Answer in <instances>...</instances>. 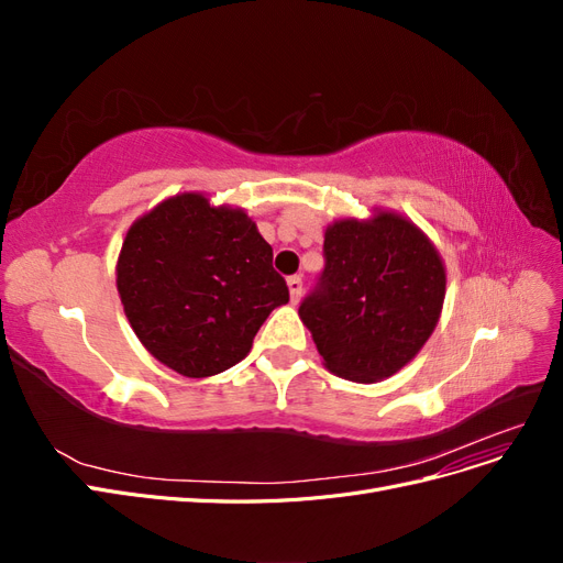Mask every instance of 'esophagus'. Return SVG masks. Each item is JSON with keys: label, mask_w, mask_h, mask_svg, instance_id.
I'll return each instance as SVG.
<instances>
[{"label": "esophagus", "mask_w": 563, "mask_h": 563, "mask_svg": "<svg viewBox=\"0 0 563 563\" xmlns=\"http://www.w3.org/2000/svg\"><path fill=\"white\" fill-rule=\"evenodd\" d=\"M286 284H288V294H291V302H298L302 298V279H300V275L288 277Z\"/></svg>", "instance_id": "obj_1"}]
</instances>
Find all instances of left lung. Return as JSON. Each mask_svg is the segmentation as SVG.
<instances>
[{"instance_id":"obj_1","label":"left lung","mask_w":563,"mask_h":563,"mask_svg":"<svg viewBox=\"0 0 563 563\" xmlns=\"http://www.w3.org/2000/svg\"><path fill=\"white\" fill-rule=\"evenodd\" d=\"M300 319L335 376L376 383L395 376L428 343L446 296V269L411 220L378 211L335 220Z\"/></svg>"}]
</instances>
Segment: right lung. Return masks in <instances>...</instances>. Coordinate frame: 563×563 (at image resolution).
Instances as JSON below:
<instances>
[{
    "label": "right lung",
    "instance_id": "obj_1",
    "mask_svg": "<svg viewBox=\"0 0 563 563\" xmlns=\"http://www.w3.org/2000/svg\"><path fill=\"white\" fill-rule=\"evenodd\" d=\"M117 291L145 350L187 378L240 364L269 312L288 302L253 220L201 192L168 197L129 228Z\"/></svg>",
    "mask_w": 563,
    "mask_h": 563
}]
</instances>
